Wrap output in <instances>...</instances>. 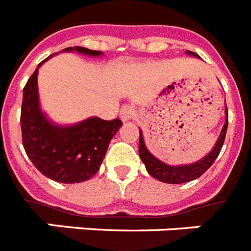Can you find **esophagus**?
I'll return each mask as SVG.
<instances>
[{
  "label": "esophagus",
  "mask_w": 251,
  "mask_h": 251,
  "mask_svg": "<svg viewBox=\"0 0 251 251\" xmlns=\"http://www.w3.org/2000/svg\"><path fill=\"white\" fill-rule=\"evenodd\" d=\"M120 117L124 122L130 121L135 117V109L132 108L131 106H124L120 111Z\"/></svg>",
  "instance_id": "obj_1"
}]
</instances>
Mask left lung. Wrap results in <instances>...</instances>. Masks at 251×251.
Returning <instances> with one entry per match:
<instances>
[{"instance_id":"1","label":"left lung","mask_w":251,"mask_h":251,"mask_svg":"<svg viewBox=\"0 0 251 251\" xmlns=\"http://www.w3.org/2000/svg\"><path fill=\"white\" fill-rule=\"evenodd\" d=\"M186 54L201 58L197 53L190 52V50H186ZM225 113H226L225 125H223L222 130H221L220 136L217 139L213 148L210 149L209 153L204 155L201 159L193 162V163H187V165L171 166L165 163V162H162L157 157H154L147 148V145L144 143L143 131L139 129V132H140V136H139V157H140L142 162L145 165L148 174L151 175V177H154L155 180L166 182V184H184V182H189V181L201 177V175L207 171L210 166L213 165V162L216 161V158L218 157L221 149H222L223 142H225V138H226L227 126H228L227 106L225 107Z\"/></svg>"}]
</instances>
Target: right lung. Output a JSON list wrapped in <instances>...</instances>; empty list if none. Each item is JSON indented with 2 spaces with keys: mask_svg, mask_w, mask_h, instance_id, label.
I'll use <instances>...</instances> for the list:
<instances>
[{
  "mask_svg": "<svg viewBox=\"0 0 251 251\" xmlns=\"http://www.w3.org/2000/svg\"><path fill=\"white\" fill-rule=\"evenodd\" d=\"M61 52L103 56L100 50L85 47H69ZM48 58L38 65L23 90V144L29 159L46 177L62 184L83 182L100 170L111 139L122 122L119 119L104 121L96 116L73 125L52 121L42 109L38 93V70Z\"/></svg>",
  "mask_w": 251,
  "mask_h": 251,
  "instance_id": "obj_1",
  "label": "right lung"
}]
</instances>
